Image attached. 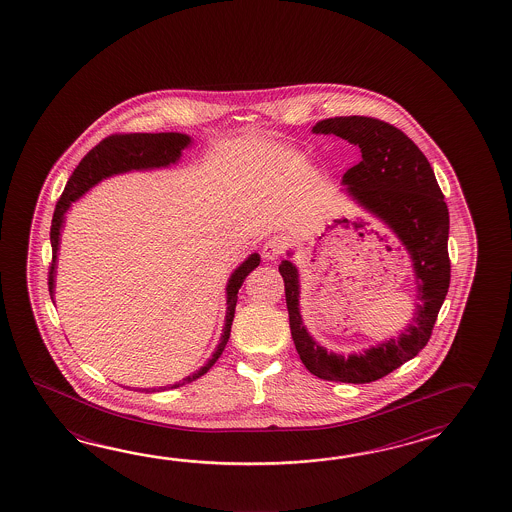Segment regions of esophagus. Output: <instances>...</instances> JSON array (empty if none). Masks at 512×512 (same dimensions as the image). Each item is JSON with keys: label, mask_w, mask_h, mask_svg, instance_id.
Listing matches in <instances>:
<instances>
[{"label": "esophagus", "mask_w": 512, "mask_h": 512, "mask_svg": "<svg viewBox=\"0 0 512 512\" xmlns=\"http://www.w3.org/2000/svg\"><path fill=\"white\" fill-rule=\"evenodd\" d=\"M285 247H287V243H285L281 236H272V238L265 241V245L261 249V256L269 261L278 260L283 251H285Z\"/></svg>", "instance_id": "1"}]
</instances>
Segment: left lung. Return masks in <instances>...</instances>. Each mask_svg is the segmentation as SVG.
Segmentation results:
<instances>
[{
  "label": "left lung",
  "instance_id": "1",
  "mask_svg": "<svg viewBox=\"0 0 512 512\" xmlns=\"http://www.w3.org/2000/svg\"><path fill=\"white\" fill-rule=\"evenodd\" d=\"M312 132L334 134L360 147V163L343 174L341 183L352 200L396 234L412 260L420 303L411 323L398 338L349 356L327 351L309 334L300 314V274L292 261H281L292 340L307 371L321 380L371 383L412 360L431 338L451 283L449 209L431 163L391 123L341 116L318 121Z\"/></svg>",
  "mask_w": 512,
  "mask_h": 512
}]
</instances>
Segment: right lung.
<instances>
[{
  "mask_svg": "<svg viewBox=\"0 0 512 512\" xmlns=\"http://www.w3.org/2000/svg\"><path fill=\"white\" fill-rule=\"evenodd\" d=\"M191 136L181 134V132H160V134H116L100 141L92 149L80 165L74 169L71 178L65 185V191L61 194L60 201L56 205V211L52 216L51 225V245H52V263L49 271V292L54 300V278H56V261H58V249H60V236L63 221H65V212L69 211L72 201L80 200L81 196L87 191H91L94 185H98L101 180L111 178L114 174H123L129 171H151V169H161L169 167L180 160L181 151L191 145ZM260 254L254 252L247 260L241 263L236 271L232 272L231 278L227 281V314H225V327L221 332L220 343L216 351L212 352L211 360L207 361L200 371L194 372L191 376L183 380L160 387V389H151L152 392L167 391V389H178L185 383L198 380L205 372L211 369L212 365L218 361L221 352L225 349L229 336H231V325L234 320V311H236V301H238V291H240L243 280L251 274L258 265H260ZM149 391V389H143Z\"/></svg>",
  "mask_w": 512,
  "mask_h": 512,
  "instance_id": "obj_1",
  "label": "right lung"
}]
</instances>
